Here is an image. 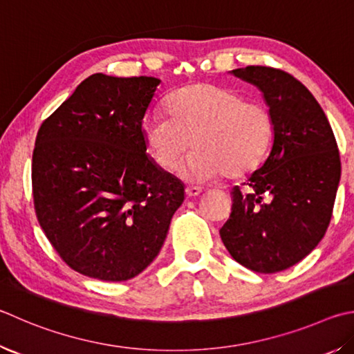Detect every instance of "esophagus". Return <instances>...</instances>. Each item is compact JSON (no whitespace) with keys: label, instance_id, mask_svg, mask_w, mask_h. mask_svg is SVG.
<instances>
[{"label":"esophagus","instance_id":"esophagus-1","mask_svg":"<svg viewBox=\"0 0 354 354\" xmlns=\"http://www.w3.org/2000/svg\"><path fill=\"white\" fill-rule=\"evenodd\" d=\"M201 189L199 187H185V194H187V196H190V198H194V196H198V195H201Z\"/></svg>","mask_w":354,"mask_h":354}]
</instances>
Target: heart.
Segmentation results:
<instances>
[{
	"label": "heart",
	"mask_w": 354,
	"mask_h": 354,
	"mask_svg": "<svg viewBox=\"0 0 354 354\" xmlns=\"http://www.w3.org/2000/svg\"><path fill=\"white\" fill-rule=\"evenodd\" d=\"M167 111L169 115L150 114L142 122L147 150L165 171L175 170L194 145L184 176L196 181L220 173L240 178L254 171L271 149V113L234 89L210 83L185 86L171 94Z\"/></svg>",
	"instance_id": "heart-1"
}]
</instances>
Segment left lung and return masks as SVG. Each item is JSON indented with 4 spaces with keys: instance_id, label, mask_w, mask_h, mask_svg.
I'll use <instances>...</instances> for the list:
<instances>
[{
    "instance_id": "obj_1",
    "label": "left lung",
    "mask_w": 354,
    "mask_h": 354,
    "mask_svg": "<svg viewBox=\"0 0 354 354\" xmlns=\"http://www.w3.org/2000/svg\"><path fill=\"white\" fill-rule=\"evenodd\" d=\"M263 94L274 122L269 156L235 185L232 212L220 229L235 261L254 272L294 266L324 239L340 181V158L330 122L305 85L281 69L230 71Z\"/></svg>"
}]
</instances>
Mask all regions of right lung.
Wrapping results in <instances>:
<instances>
[{
	"instance_id": "obj_1",
	"label": "right lung",
	"mask_w": 354,
	"mask_h": 354,
	"mask_svg": "<svg viewBox=\"0 0 354 354\" xmlns=\"http://www.w3.org/2000/svg\"><path fill=\"white\" fill-rule=\"evenodd\" d=\"M160 80L93 74L43 122L32 155L38 223L74 271L136 277L156 259L184 184L147 155L145 113Z\"/></svg>"
}]
</instances>
